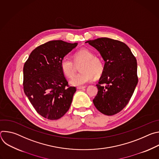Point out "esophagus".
<instances>
[{
    "instance_id": "1",
    "label": "esophagus",
    "mask_w": 159,
    "mask_h": 159,
    "mask_svg": "<svg viewBox=\"0 0 159 159\" xmlns=\"http://www.w3.org/2000/svg\"><path fill=\"white\" fill-rule=\"evenodd\" d=\"M85 88V86H79L77 87V89H84Z\"/></svg>"
}]
</instances>
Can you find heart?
<instances>
[{
  "instance_id": "heart-1",
  "label": "heart",
  "mask_w": 159,
  "mask_h": 159,
  "mask_svg": "<svg viewBox=\"0 0 159 159\" xmlns=\"http://www.w3.org/2000/svg\"><path fill=\"white\" fill-rule=\"evenodd\" d=\"M74 61L76 63H83L80 73L77 74L70 80L71 85L74 86L83 85L99 76L104 69L101 60L94 57V53L86 48H82L74 54ZM61 69L68 77H71L75 72V65L73 61L69 57H65L60 62Z\"/></svg>"
}]
</instances>
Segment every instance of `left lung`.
I'll return each instance as SVG.
<instances>
[{"mask_svg":"<svg viewBox=\"0 0 159 159\" xmlns=\"http://www.w3.org/2000/svg\"><path fill=\"white\" fill-rule=\"evenodd\" d=\"M87 43L99 52L105 62L93 103L104 115L117 114L127 105L138 84L137 60L121 41L101 38Z\"/></svg>","mask_w":159,"mask_h":159,"instance_id":"8db88e82","label":"left lung"}]
</instances>
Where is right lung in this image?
<instances>
[{
	"instance_id": "add662e5",
	"label": "right lung",
	"mask_w": 159,
	"mask_h": 159,
	"mask_svg": "<svg viewBox=\"0 0 159 159\" xmlns=\"http://www.w3.org/2000/svg\"><path fill=\"white\" fill-rule=\"evenodd\" d=\"M77 44L48 41L36 48L25 63V93L38 113L45 118L58 120L70 108L76 89L68 85L60 62Z\"/></svg>"
}]
</instances>
